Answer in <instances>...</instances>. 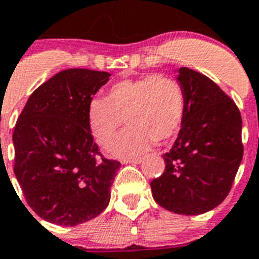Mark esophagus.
Masks as SVG:
<instances>
[{
	"mask_svg": "<svg viewBox=\"0 0 259 259\" xmlns=\"http://www.w3.org/2000/svg\"><path fill=\"white\" fill-rule=\"evenodd\" d=\"M141 160H142V158H140V156H136V158H123V159H121V163L122 164H127V163H134V164H137Z\"/></svg>",
	"mask_w": 259,
	"mask_h": 259,
	"instance_id": "obj_1",
	"label": "esophagus"
}]
</instances>
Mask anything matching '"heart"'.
<instances>
[{
	"instance_id": "heart-1",
	"label": "heart",
	"mask_w": 259,
	"mask_h": 259,
	"mask_svg": "<svg viewBox=\"0 0 259 259\" xmlns=\"http://www.w3.org/2000/svg\"><path fill=\"white\" fill-rule=\"evenodd\" d=\"M186 116V93L178 80L166 75L141 76L113 84L105 99L88 106L91 132L101 146H109L123 119L130 127L117 138V155L142 153L153 141L168 142L179 133Z\"/></svg>"
}]
</instances>
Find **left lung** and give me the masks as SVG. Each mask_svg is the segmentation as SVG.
I'll return each mask as SVG.
<instances>
[{
	"label": "left lung",
	"mask_w": 259,
	"mask_h": 259,
	"mask_svg": "<svg viewBox=\"0 0 259 259\" xmlns=\"http://www.w3.org/2000/svg\"><path fill=\"white\" fill-rule=\"evenodd\" d=\"M186 116L177 141L163 154L166 168L151 180L156 203L179 214H201L228 196L244 155L242 119L233 100L203 73L182 67Z\"/></svg>",
	"instance_id": "left-lung-1"
}]
</instances>
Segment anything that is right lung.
<instances>
[{
	"label": "right lung",
	"instance_id": "right-lung-1",
	"mask_svg": "<svg viewBox=\"0 0 259 259\" xmlns=\"http://www.w3.org/2000/svg\"><path fill=\"white\" fill-rule=\"evenodd\" d=\"M109 76L64 69L31 93L17 119L14 174L26 203L43 220L73 227L109 204L121 163L100 153L88 122L89 103Z\"/></svg>",
	"mask_w": 259,
	"mask_h": 259
}]
</instances>
